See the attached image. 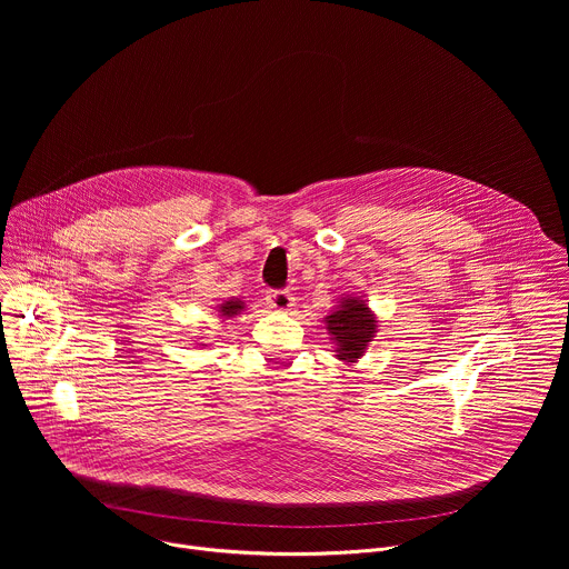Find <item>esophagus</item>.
Returning a JSON list of instances; mask_svg holds the SVG:
<instances>
[{
	"label": "esophagus",
	"mask_w": 569,
	"mask_h": 569,
	"mask_svg": "<svg viewBox=\"0 0 569 569\" xmlns=\"http://www.w3.org/2000/svg\"><path fill=\"white\" fill-rule=\"evenodd\" d=\"M268 303H270V308H274L279 312H288L295 306V297L288 290H272L268 295Z\"/></svg>",
	"instance_id": "34e87169"
}]
</instances>
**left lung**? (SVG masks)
<instances>
[{
    "mask_svg": "<svg viewBox=\"0 0 569 569\" xmlns=\"http://www.w3.org/2000/svg\"><path fill=\"white\" fill-rule=\"evenodd\" d=\"M323 323L342 362H358L378 333V319L365 297H342L331 315L323 317Z\"/></svg>",
    "mask_w": 569,
    "mask_h": 569,
    "instance_id": "obj_1",
    "label": "left lung"
}]
</instances>
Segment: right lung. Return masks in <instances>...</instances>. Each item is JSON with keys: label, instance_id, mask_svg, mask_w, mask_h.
I'll return each instance as SVG.
<instances>
[{"label": "right lung", "instance_id": "add662e5", "mask_svg": "<svg viewBox=\"0 0 569 569\" xmlns=\"http://www.w3.org/2000/svg\"><path fill=\"white\" fill-rule=\"evenodd\" d=\"M216 308H218V315H220L222 319H229V317L238 315L240 310H246V301H240V299H227V301L218 303ZM202 347H204V345H202Z\"/></svg>", "mask_w": 569, "mask_h": 569}]
</instances>
